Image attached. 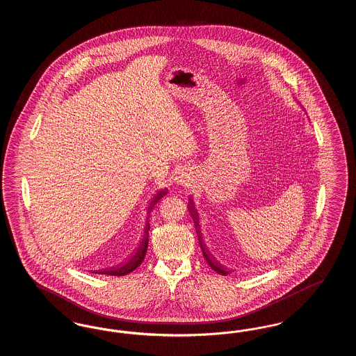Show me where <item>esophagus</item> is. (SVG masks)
<instances>
[{"label": "esophagus", "mask_w": 356, "mask_h": 356, "mask_svg": "<svg viewBox=\"0 0 356 356\" xmlns=\"http://www.w3.org/2000/svg\"><path fill=\"white\" fill-rule=\"evenodd\" d=\"M176 180H177V183H180V184H186V181H188V176H186V172H179Z\"/></svg>", "instance_id": "obj_1"}]
</instances>
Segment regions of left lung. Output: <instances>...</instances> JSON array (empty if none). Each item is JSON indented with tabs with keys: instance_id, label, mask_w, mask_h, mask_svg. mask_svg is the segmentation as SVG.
Wrapping results in <instances>:
<instances>
[{
	"instance_id": "8db88e82",
	"label": "left lung",
	"mask_w": 356,
	"mask_h": 356,
	"mask_svg": "<svg viewBox=\"0 0 356 356\" xmlns=\"http://www.w3.org/2000/svg\"><path fill=\"white\" fill-rule=\"evenodd\" d=\"M188 209H189V212H191V215H192V218H193V220H195V224H196V222L199 221V215H197V209H195V207H193V200H192V199H189V202H188ZM197 225H199V222H197ZM200 247H202L204 257H205L207 263L209 264V267H211L213 271H216L218 273L222 275V276H227L229 272L227 271V270H224L218 261H215V259L212 257V254L208 252V250H205L202 240H200Z\"/></svg>"
}]
</instances>
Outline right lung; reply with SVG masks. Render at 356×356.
<instances>
[{
  "mask_svg": "<svg viewBox=\"0 0 356 356\" xmlns=\"http://www.w3.org/2000/svg\"><path fill=\"white\" fill-rule=\"evenodd\" d=\"M167 193H168V189L165 188V189H161L160 192H157L156 196L153 197L152 202H151L149 207H148V212H147V215H148V218H147V225H145V231H144V236H143V240H141V244H140V247L137 248L136 254L128 260V263H125L124 266H121L118 270L100 271L99 273H102V275H113V276H124V275H128L129 272L135 271L136 268L143 263V260H144V257H145V254H147V248H148V232H149V216H151V212H152L154 204L157 203L161 197H164Z\"/></svg>",
  "mask_w": 356,
  "mask_h": 356,
  "instance_id": "1",
  "label": "right lung"
}]
</instances>
